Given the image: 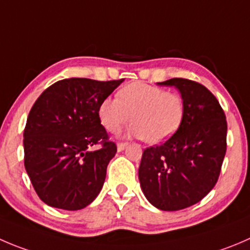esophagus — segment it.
<instances>
[{"label": "esophagus", "instance_id": "1", "mask_svg": "<svg viewBox=\"0 0 250 250\" xmlns=\"http://www.w3.org/2000/svg\"><path fill=\"white\" fill-rule=\"evenodd\" d=\"M127 145H128V143H118V144H117V150H118V151H123V150H125V147H127Z\"/></svg>", "mask_w": 250, "mask_h": 250}]
</instances>
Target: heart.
<instances>
[{
  "instance_id": "b5f03b06",
  "label": "heart",
  "mask_w": 250,
  "mask_h": 250,
  "mask_svg": "<svg viewBox=\"0 0 250 250\" xmlns=\"http://www.w3.org/2000/svg\"><path fill=\"white\" fill-rule=\"evenodd\" d=\"M118 99L106 98L99 106L104 127L117 133L130 122V135L150 144L165 142L176 133L184 115V100L178 93L135 82L123 86Z\"/></svg>"
}]
</instances>
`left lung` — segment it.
<instances>
[{"label":"left lung","mask_w":250,"mask_h":250,"mask_svg":"<svg viewBox=\"0 0 250 250\" xmlns=\"http://www.w3.org/2000/svg\"><path fill=\"white\" fill-rule=\"evenodd\" d=\"M157 84L178 89L183 120L169 139L144 150L138 173L150 204L177 211L197 204L216 184L226 154L227 122L217 99L202 84L183 78Z\"/></svg>","instance_id":"obj_1"}]
</instances>
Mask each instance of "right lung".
I'll list each match as a JSON object with an SVG mask.
<instances>
[{
	"label": "right lung",
	"mask_w": 250,
	"mask_h": 250,
	"mask_svg": "<svg viewBox=\"0 0 250 250\" xmlns=\"http://www.w3.org/2000/svg\"><path fill=\"white\" fill-rule=\"evenodd\" d=\"M122 82L63 79L35 101L24 129V166L45 204L81 210L99 195L117 151L101 125L99 106ZM96 144L101 149L90 152Z\"/></svg>",
	"instance_id": "add662e5"
}]
</instances>
